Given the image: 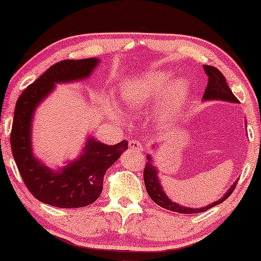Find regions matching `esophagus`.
I'll list each match as a JSON object with an SVG mask.
<instances>
[{"label": "esophagus", "instance_id": "34e87169", "mask_svg": "<svg viewBox=\"0 0 261 261\" xmlns=\"http://www.w3.org/2000/svg\"><path fill=\"white\" fill-rule=\"evenodd\" d=\"M128 146H129L130 149H134L135 152H142V151H144V144H142V142L139 141V140H130L129 144H128Z\"/></svg>", "mask_w": 261, "mask_h": 261}]
</instances>
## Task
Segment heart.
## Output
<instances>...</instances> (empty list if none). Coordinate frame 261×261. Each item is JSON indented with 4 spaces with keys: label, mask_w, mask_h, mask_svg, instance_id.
<instances>
[{
    "label": "heart",
    "mask_w": 261,
    "mask_h": 261,
    "mask_svg": "<svg viewBox=\"0 0 261 261\" xmlns=\"http://www.w3.org/2000/svg\"><path fill=\"white\" fill-rule=\"evenodd\" d=\"M171 78L170 71H149L130 78L120 87L119 99L132 114H146L154 107L153 120L159 124L169 123L183 108L190 92L185 78L172 82Z\"/></svg>",
    "instance_id": "1"
}]
</instances>
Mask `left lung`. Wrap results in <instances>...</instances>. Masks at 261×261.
Masks as SVG:
<instances>
[{"label": "left lung", "mask_w": 261, "mask_h": 261, "mask_svg": "<svg viewBox=\"0 0 261 261\" xmlns=\"http://www.w3.org/2000/svg\"><path fill=\"white\" fill-rule=\"evenodd\" d=\"M204 71L206 76L209 77L208 81V87H206L204 95H203V101H224V102H231V103H238V99L233 95V92L228 87L226 78L222 73L220 72L216 67L210 66V65H204ZM158 144H154L155 146ZM147 163H146V167L144 170V180H145V187L146 190H147V194L149 197L153 199V202H155L156 204L162 206V208H165L167 210H171V212L176 213H181V214H197L202 212H206V210L213 208L220 203H222L224 199L229 197L231 192L234 191L235 187H237V181L231 185V187L228 189L226 194L223 195L222 198H220L219 201L212 203V204H208L206 206H202V208H190V206L180 205L178 203L171 201V199L167 197V195L164 191V189L160 184L159 177H158V169H156L154 160L152 159V156L147 154Z\"/></svg>", "instance_id": "left-lung-1"}]
</instances>
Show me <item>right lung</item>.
Here are the masks:
<instances>
[{"label":"right lung","mask_w":261,"mask_h":261,"mask_svg":"<svg viewBox=\"0 0 261 261\" xmlns=\"http://www.w3.org/2000/svg\"><path fill=\"white\" fill-rule=\"evenodd\" d=\"M98 58L63 60L52 65L20 95L14 112L10 146L23 183L35 198L58 208H82L101 195L107 170L128 148L126 140L106 145L89 135L81 154L62 169H51L34 155L32 124L35 110L62 83L87 80Z\"/></svg>","instance_id":"add662e5"}]
</instances>
